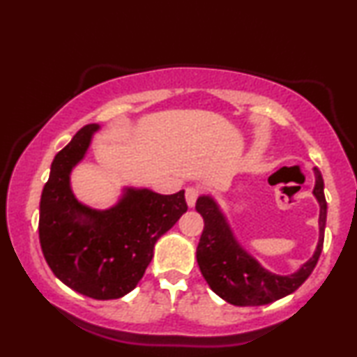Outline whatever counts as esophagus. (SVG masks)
<instances>
[{"instance_id":"1","label":"esophagus","mask_w":357,"mask_h":357,"mask_svg":"<svg viewBox=\"0 0 357 357\" xmlns=\"http://www.w3.org/2000/svg\"><path fill=\"white\" fill-rule=\"evenodd\" d=\"M198 188L197 187H190L187 188V193H185V199H187V204L190 208H193L195 204H197V199H198Z\"/></svg>"}]
</instances>
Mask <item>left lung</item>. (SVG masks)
I'll return each instance as SVG.
<instances>
[{"mask_svg": "<svg viewBox=\"0 0 357 357\" xmlns=\"http://www.w3.org/2000/svg\"><path fill=\"white\" fill-rule=\"evenodd\" d=\"M314 197L320 206L319 242L315 252L304 265L291 275H276L258 263L234 236L226 214L222 213L211 195H202L197 202V211L204 219V229L197 248V261L209 287L229 304L265 305L294 292L319 261L326 224V199L324 193V177L314 167Z\"/></svg>", "mask_w": 357, "mask_h": 357, "instance_id": "left-lung-1", "label": "left lung"}]
</instances>
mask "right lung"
I'll return each instance as SVG.
<instances>
[{
	"label": "right lung",
	"mask_w": 357,
	"mask_h": 357,
	"mask_svg": "<svg viewBox=\"0 0 357 357\" xmlns=\"http://www.w3.org/2000/svg\"><path fill=\"white\" fill-rule=\"evenodd\" d=\"M100 126H82L53 159L40 198L38 237L43 257L63 284L97 301L133 291L153 260L154 245L183 213L185 192L160 195L125 187L114 206L96 209L71 188V172Z\"/></svg>",
	"instance_id": "obj_1"
}]
</instances>
